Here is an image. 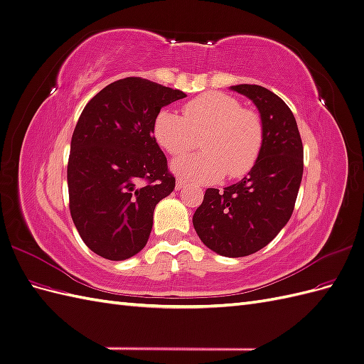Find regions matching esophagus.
<instances>
[{"mask_svg": "<svg viewBox=\"0 0 364 364\" xmlns=\"http://www.w3.org/2000/svg\"><path fill=\"white\" fill-rule=\"evenodd\" d=\"M186 185H188V182H186L182 178H178V181H176V190H182V188H185Z\"/></svg>", "mask_w": 364, "mask_h": 364, "instance_id": "34e87169", "label": "esophagus"}]
</instances>
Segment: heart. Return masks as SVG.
I'll return each instance as SVG.
<instances>
[{
  "mask_svg": "<svg viewBox=\"0 0 364 364\" xmlns=\"http://www.w3.org/2000/svg\"><path fill=\"white\" fill-rule=\"evenodd\" d=\"M200 153L171 162V170L194 182H215L245 176L257 162L262 142L261 117L243 109L237 98L205 92L183 105V117L164 109L153 121V136L168 155H182L200 136Z\"/></svg>",
  "mask_w": 364,
  "mask_h": 364,
  "instance_id": "heart-1",
  "label": "heart"
}]
</instances>
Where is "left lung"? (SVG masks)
<instances>
[{"instance_id":"left-lung-1","label":"left lung","mask_w":364,"mask_h":364,"mask_svg":"<svg viewBox=\"0 0 364 364\" xmlns=\"http://www.w3.org/2000/svg\"><path fill=\"white\" fill-rule=\"evenodd\" d=\"M257 106L264 142L257 162L223 191L208 188L193 225L203 245L218 255L255 253L279 234L293 214L304 173V147L290 107L266 87L235 85Z\"/></svg>"}]
</instances>
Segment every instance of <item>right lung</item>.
Returning <instances> with one entry per match:
<instances>
[{
  "instance_id": "right-lung-1",
  "label": "right lung",
  "mask_w": 364,
  "mask_h": 364,
  "mask_svg": "<svg viewBox=\"0 0 364 364\" xmlns=\"http://www.w3.org/2000/svg\"><path fill=\"white\" fill-rule=\"evenodd\" d=\"M183 97L179 90L126 77L85 106L71 139L68 194L73 222L97 255L123 261L147 245L155 206L176 185L153 121Z\"/></svg>"
}]
</instances>
